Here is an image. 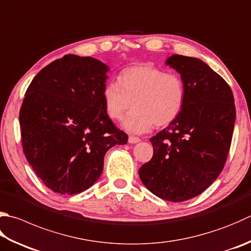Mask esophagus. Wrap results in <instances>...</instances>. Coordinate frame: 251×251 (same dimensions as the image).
<instances>
[{"label": "esophagus", "instance_id": "34e87169", "mask_svg": "<svg viewBox=\"0 0 251 251\" xmlns=\"http://www.w3.org/2000/svg\"><path fill=\"white\" fill-rule=\"evenodd\" d=\"M140 141H141V139H140V138H136V136H133V135L129 136V143H131V144L139 143Z\"/></svg>", "mask_w": 251, "mask_h": 251}]
</instances>
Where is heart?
<instances>
[{"label": "heart", "instance_id": "obj_1", "mask_svg": "<svg viewBox=\"0 0 251 251\" xmlns=\"http://www.w3.org/2000/svg\"><path fill=\"white\" fill-rule=\"evenodd\" d=\"M186 88L177 74L165 73L152 65L139 63L124 69L118 83H108L102 91L107 115L124 121L125 129L144 133L156 126H166L177 119L184 105Z\"/></svg>", "mask_w": 251, "mask_h": 251}]
</instances>
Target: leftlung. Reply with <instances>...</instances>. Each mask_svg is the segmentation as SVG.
I'll return each instance as SVG.
<instances>
[{
  "mask_svg": "<svg viewBox=\"0 0 251 251\" xmlns=\"http://www.w3.org/2000/svg\"><path fill=\"white\" fill-rule=\"evenodd\" d=\"M166 64L181 75L186 99L177 119L150 140L153 157L139 175L155 196L182 202L199 196L223 170L236 109L229 85L203 61L174 54Z\"/></svg>",
  "mask_w": 251,
  "mask_h": 251,
  "instance_id": "1",
  "label": "left lung"
}]
</instances>
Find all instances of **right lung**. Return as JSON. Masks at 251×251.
<instances>
[{"mask_svg":"<svg viewBox=\"0 0 251 251\" xmlns=\"http://www.w3.org/2000/svg\"><path fill=\"white\" fill-rule=\"evenodd\" d=\"M107 71L91 56L67 54L42 69L27 88L20 111L24 154L52 191H85L100 177L107 151L126 144V133L103 105Z\"/></svg>","mask_w":251,"mask_h":251,"instance_id":"1","label":"right lung"}]
</instances>
